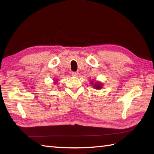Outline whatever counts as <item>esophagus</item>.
<instances>
[{"instance_id":"34e87169","label":"esophagus","mask_w":154,"mask_h":154,"mask_svg":"<svg viewBox=\"0 0 154 154\" xmlns=\"http://www.w3.org/2000/svg\"><path fill=\"white\" fill-rule=\"evenodd\" d=\"M79 75V73L78 72H72V76H74V77H76L77 75Z\"/></svg>"}]
</instances>
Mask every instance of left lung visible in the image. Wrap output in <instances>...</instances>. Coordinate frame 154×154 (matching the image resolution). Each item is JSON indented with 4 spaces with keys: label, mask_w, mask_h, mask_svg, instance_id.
I'll return each mask as SVG.
<instances>
[{
    "label": "left lung",
    "mask_w": 154,
    "mask_h": 154,
    "mask_svg": "<svg viewBox=\"0 0 154 154\" xmlns=\"http://www.w3.org/2000/svg\"><path fill=\"white\" fill-rule=\"evenodd\" d=\"M91 84L93 85L94 89H102L103 87V84L100 82H95V83H94L93 81H91Z\"/></svg>",
    "instance_id": "1"
}]
</instances>
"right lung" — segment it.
Listing matches in <instances>:
<instances>
[{"mask_svg": "<svg viewBox=\"0 0 154 154\" xmlns=\"http://www.w3.org/2000/svg\"><path fill=\"white\" fill-rule=\"evenodd\" d=\"M55 83H56V82H55Z\"/></svg>", "mask_w": 154, "mask_h": 154, "instance_id": "right-lung-1", "label": "right lung"}]
</instances>
